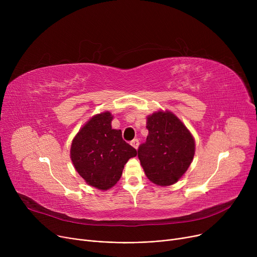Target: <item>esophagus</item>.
I'll list each match as a JSON object with an SVG mask.
<instances>
[{
  "instance_id": "esophagus-1",
  "label": "esophagus",
  "mask_w": 257,
  "mask_h": 257,
  "mask_svg": "<svg viewBox=\"0 0 257 257\" xmlns=\"http://www.w3.org/2000/svg\"><path fill=\"white\" fill-rule=\"evenodd\" d=\"M139 145H140V143H139V140H138V139H134V140L131 142V146L134 148V149H137V150H138V148H139Z\"/></svg>"
}]
</instances>
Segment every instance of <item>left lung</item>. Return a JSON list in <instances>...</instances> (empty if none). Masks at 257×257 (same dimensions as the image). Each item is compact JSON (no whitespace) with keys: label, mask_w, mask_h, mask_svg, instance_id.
Returning a JSON list of instances; mask_svg holds the SVG:
<instances>
[{"label":"left lung","mask_w":257,"mask_h":257,"mask_svg":"<svg viewBox=\"0 0 257 257\" xmlns=\"http://www.w3.org/2000/svg\"><path fill=\"white\" fill-rule=\"evenodd\" d=\"M149 134L138 155L146 176L159 186L176 183L191 166L195 139L178 116L158 110L147 116Z\"/></svg>","instance_id":"obj_1"}]
</instances>
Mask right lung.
Masks as SVG:
<instances>
[{
    "label": "right lung",
    "mask_w": 257,
    "mask_h": 257,
    "mask_svg": "<svg viewBox=\"0 0 257 257\" xmlns=\"http://www.w3.org/2000/svg\"><path fill=\"white\" fill-rule=\"evenodd\" d=\"M109 111L90 117L71 145V160L84 181L107 191L119 180L127 161L137 150L121 139V131L112 129Z\"/></svg>",
    "instance_id": "right-lung-1"
}]
</instances>
